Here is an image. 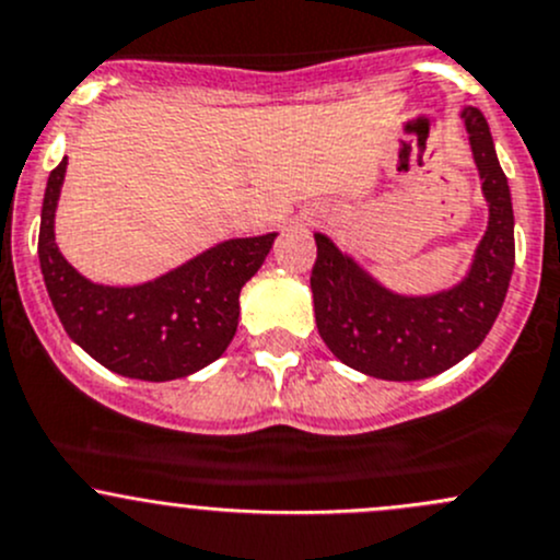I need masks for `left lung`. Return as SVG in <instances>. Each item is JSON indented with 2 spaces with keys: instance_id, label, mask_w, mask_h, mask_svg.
<instances>
[{
  "instance_id": "1",
  "label": "left lung",
  "mask_w": 560,
  "mask_h": 560,
  "mask_svg": "<svg viewBox=\"0 0 560 560\" xmlns=\"http://www.w3.org/2000/svg\"><path fill=\"white\" fill-rule=\"evenodd\" d=\"M488 201V232L469 275L434 296H399L372 280L326 234H315V323L342 364L380 380H423L445 372L480 348L504 304L515 267V218L506 177L495 159L486 115L460 113Z\"/></svg>"
}]
</instances>
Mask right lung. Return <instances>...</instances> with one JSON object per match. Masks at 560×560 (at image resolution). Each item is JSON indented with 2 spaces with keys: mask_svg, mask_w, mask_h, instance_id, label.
Returning a JSON list of instances; mask_svg holds the SVG:
<instances>
[{
  "mask_svg": "<svg viewBox=\"0 0 560 560\" xmlns=\"http://www.w3.org/2000/svg\"><path fill=\"white\" fill-rule=\"evenodd\" d=\"M67 155L48 177L39 221V269L61 326L91 359L124 377L164 383L221 359L240 320V291L278 234L229 240L183 267L131 288L96 285L56 247L54 218Z\"/></svg>",
  "mask_w": 560,
  "mask_h": 560,
  "instance_id": "obj_1",
  "label": "right lung"
}]
</instances>
